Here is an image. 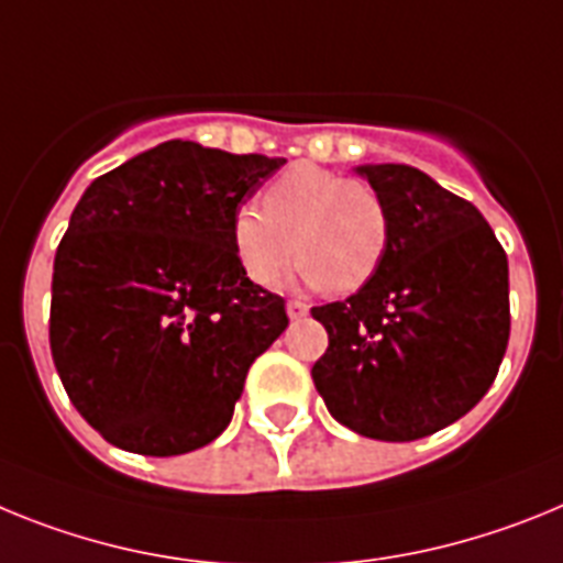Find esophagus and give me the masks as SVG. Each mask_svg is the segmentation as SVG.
I'll use <instances>...</instances> for the list:
<instances>
[{
	"instance_id": "1",
	"label": "esophagus",
	"mask_w": 563,
	"mask_h": 563,
	"mask_svg": "<svg viewBox=\"0 0 563 563\" xmlns=\"http://www.w3.org/2000/svg\"><path fill=\"white\" fill-rule=\"evenodd\" d=\"M286 311L291 320H302V317L309 314V302H302V300H288L286 302Z\"/></svg>"
}]
</instances>
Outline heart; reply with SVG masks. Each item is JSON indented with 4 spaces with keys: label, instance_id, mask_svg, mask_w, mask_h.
<instances>
[{
    "label": "heart",
    "instance_id": "heart-1",
    "mask_svg": "<svg viewBox=\"0 0 563 563\" xmlns=\"http://www.w3.org/2000/svg\"><path fill=\"white\" fill-rule=\"evenodd\" d=\"M390 246V212L383 195L360 178L314 164H295L261 195V209L232 218V249L249 280L275 286L295 252L311 286L356 291L379 272Z\"/></svg>",
    "mask_w": 563,
    "mask_h": 563
}]
</instances>
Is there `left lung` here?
Masks as SVG:
<instances>
[{
  "instance_id": "1",
  "label": "left lung",
  "mask_w": 563,
  "mask_h": 563,
  "mask_svg": "<svg viewBox=\"0 0 563 563\" xmlns=\"http://www.w3.org/2000/svg\"><path fill=\"white\" fill-rule=\"evenodd\" d=\"M390 212L383 266L314 306L329 349L311 368L331 417L360 437L413 442L485 397L510 340L507 254L471 200L405 164L356 166Z\"/></svg>"
}]
</instances>
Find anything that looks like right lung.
Wrapping results in <instances>:
<instances>
[{"instance_id": "obj_1", "label": "right lung", "mask_w": 563, "mask_h": 563, "mask_svg": "<svg viewBox=\"0 0 563 563\" xmlns=\"http://www.w3.org/2000/svg\"><path fill=\"white\" fill-rule=\"evenodd\" d=\"M286 164L166 141L87 187L56 249L51 351L87 424L121 451L218 439L286 300L243 272L232 218Z\"/></svg>"}]
</instances>
